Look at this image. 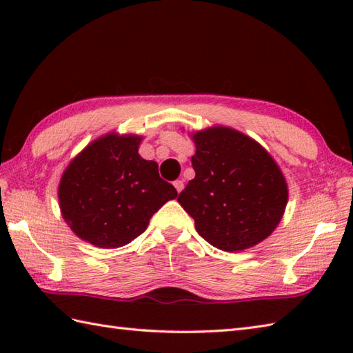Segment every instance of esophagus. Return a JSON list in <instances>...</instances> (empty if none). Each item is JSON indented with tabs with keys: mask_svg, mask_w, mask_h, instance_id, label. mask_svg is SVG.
Returning <instances> with one entry per match:
<instances>
[{
	"mask_svg": "<svg viewBox=\"0 0 353 353\" xmlns=\"http://www.w3.org/2000/svg\"><path fill=\"white\" fill-rule=\"evenodd\" d=\"M174 188L177 190V192H181L183 190V181H176L174 182Z\"/></svg>",
	"mask_w": 353,
	"mask_h": 353,
	"instance_id": "34e87169",
	"label": "esophagus"
}]
</instances>
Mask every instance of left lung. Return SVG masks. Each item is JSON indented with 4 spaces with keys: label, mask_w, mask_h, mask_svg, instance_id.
I'll list each match as a JSON object with an SVG mask.
<instances>
[{
    "label": "left lung",
    "mask_w": 353,
    "mask_h": 353,
    "mask_svg": "<svg viewBox=\"0 0 353 353\" xmlns=\"http://www.w3.org/2000/svg\"><path fill=\"white\" fill-rule=\"evenodd\" d=\"M196 177L179 194L199 235L224 252L256 245L279 224L288 200L283 174L256 141L228 127L194 134Z\"/></svg>",
    "instance_id": "8db88e82"
}]
</instances>
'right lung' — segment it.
<instances>
[{"instance_id": "1", "label": "right lung", "mask_w": 353, "mask_h": 353, "mask_svg": "<svg viewBox=\"0 0 353 353\" xmlns=\"http://www.w3.org/2000/svg\"><path fill=\"white\" fill-rule=\"evenodd\" d=\"M139 137L106 134L88 145L59 185L62 215L85 241L115 249L133 241L153 214L177 197L154 161L138 153Z\"/></svg>"}]
</instances>
